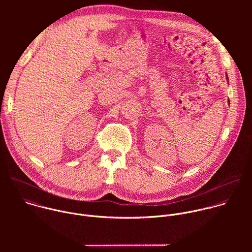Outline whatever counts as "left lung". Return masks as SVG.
Wrapping results in <instances>:
<instances>
[{
    "mask_svg": "<svg viewBox=\"0 0 252 252\" xmlns=\"http://www.w3.org/2000/svg\"><path fill=\"white\" fill-rule=\"evenodd\" d=\"M226 80L228 81V77H227V75H226ZM228 103H229V99H228Z\"/></svg>",
    "mask_w": 252,
    "mask_h": 252,
    "instance_id": "left-lung-1",
    "label": "left lung"
}]
</instances>
